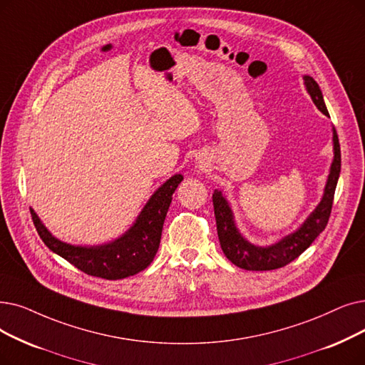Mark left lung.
I'll list each match as a JSON object with an SVG mask.
<instances>
[{"label": "left lung", "mask_w": 365, "mask_h": 365, "mask_svg": "<svg viewBox=\"0 0 365 365\" xmlns=\"http://www.w3.org/2000/svg\"><path fill=\"white\" fill-rule=\"evenodd\" d=\"M304 83L310 93L313 103L316 104L324 115L328 116V110L324 103L322 92L319 85L314 82V78L310 76H304ZM334 161H332L329 178L325 186V194L321 204L316 210L307 217L304 225L297 232L284 237L283 240L270 247H257L246 242L243 237L237 231L232 213L228 202L222 197L220 192L213 194V207L216 217V228L217 237L222 250L225 257L237 267L245 268V270L252 272H265V270H276V268L284 267L298 258L318 237L327 227L328 219L331 216L332 201H334V192L337 180L340 176V165H341V153L339 137L334 130Z\"/></svg>", "instance_id": "obj_1"}]
</instances>
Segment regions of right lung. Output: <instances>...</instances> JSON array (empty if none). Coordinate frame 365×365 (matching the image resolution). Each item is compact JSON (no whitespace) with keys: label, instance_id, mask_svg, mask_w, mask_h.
Returning a JSON list of instances; mask_svg holds the SVG:
<instances>
[{"label":"right lung","instance_id":"obj_1","mask_svg":"<svg viewBox=\"0 0 365 365\" xmlns=\"http://www.w3.org/2000/svg\"><path fill=\"white\" fill-rule=\"evenodd\" d=\"M182 180L180 174L168 179L148 201L134 227L120 239L106 246L81 247L62 243L44 228L34 210H31V216L44 245L78 270L107 280L123 279L145 270L153 261L160 247L171 197Z\"/></svg>","mask_w":365,"mask_h":365}]
</instances>
